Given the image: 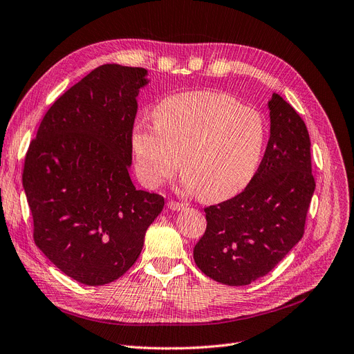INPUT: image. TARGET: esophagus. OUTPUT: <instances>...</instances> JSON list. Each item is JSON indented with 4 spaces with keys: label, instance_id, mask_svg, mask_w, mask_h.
<instances>
[{
    "label": "esophagus",
    "instance_id": "34e87169",
    "mask_svg": "<svg viewBox=\"0 0 354 354\" xmlns=\"http://www.w3.org/2000/svg\"><path fill=\"white\" fill-rule=\"evenodd\" d=\"M167 207L171 208L172 211H180V209L185 208V204H183V203H178V201H169V203H167Z\"/></svg>",
    "mask_w": 354,
    "mask_h": 354
}]
</instances>
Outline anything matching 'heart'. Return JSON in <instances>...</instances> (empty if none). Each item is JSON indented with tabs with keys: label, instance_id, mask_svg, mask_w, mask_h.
<instances>
[{
	"label": "heart",
	"instance_id": "obj_1",
	"mask_svg": "<svg viewBox=\"0 0 354 354\" xmlns=\"http://www.w3.org/2000/svg\"><path fill=\"white\" fill-rule=\"evenodd\" d=\"M155 124L137 122L131 134L136 171L149 188L179 167L188 189L207 201L243 191L262 162L268 122L253 106L217 91L166 97L153 110Z\"/></svg>",
	"mask_w": 354,
	"mask_h": 354
}]
</instances>
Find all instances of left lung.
I'll list each match as a JSON object with an SVG mask.
<instances>
[{"label": "left lung", "mask_w": 354, "mask_h": 354, "mask_svg": "<svg viewBox=\"0 0 354 354\" xmlns=\"http://www.w3.org/2000/svg\"><path fill=\"white\" fill-rule=\"evenodd\" d=\"M270 137L244 191L205 211L207 228L194 248L208 278L244 286L268 274L302 239L315 189L311 142L304 120L279 94L269 101Z\"/></svg>", "instance_id": "8db88e82"}]
</instances>
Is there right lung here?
<instances>
[{
	"label": "right lung",
	"mask_w": 354,
	"mask_h": 354,
	"mask_svg": "<svg viewBox=\"0 0 354 354\" xmlns=\"http://www.w3.org/2000/svg\"><path fill=\"white\" fill-rule=\"evenodd\" d=\"M143 68L102 65L59 97L28 146L23 187L33 239L50 262L88 286L110 283L140 256L165 205L129 175Z\"/></svg>",
	"instance_id": "obj_1"
}]
</instances>
